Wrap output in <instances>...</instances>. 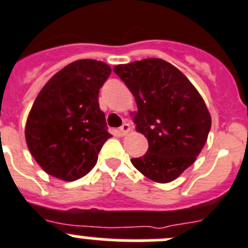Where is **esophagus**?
Here are the masks:
<instances>
[{"label": "esophagus", "instance_id": "esophagus-1", "mask_svg": "<svg viewBox=\"0 0 248 248\" xmlns=\"http://www.w3.org/2000/svg\"><path fill=\"white\" fill-rule=\"evenodd\" d=\"M129 129H131V127H129V124H122V126L119 128V133H120V135H121V136H124V135H127V133L129 132Z\"/></svg>", "mask_w": 248, "mask_h": 248}]
</instances>
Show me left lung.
Masks as SVG:
<instances>
[{
  "mask_svg": "<svg viewBox=\"0 0 248 248\" xmlns=\"http://www.w3.org/2000/svg\"><path fill=\"white\" fill-rule=\"evenodd\" d=\"M135 96L137 131L148 151L131 162L144 177L169 183L195 162L206 143L211 117L204 100L188 78L158 58L113 68Z\"/></svg>",
  "mask_w": 248,
  "mask_h": 248,
  "instance_id": "1",
  "label": "left lung"
}]
</instances>
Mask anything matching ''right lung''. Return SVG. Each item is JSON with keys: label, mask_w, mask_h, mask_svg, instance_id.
Returning a JSON list of instances; mask_svg holds the SVG:
<instances>
[{"label": "right lung", "mask_w": 248, "mask_h": 248, "mask_svg": "<svg viewBox=\"0 0 248 248\" xmlns=\"http://www.w3.org/2000/svg\"><path fill=\"white\" fill-rule=\"evenodd\" d=\"M110 74L102 62L77 60L38 93L27 120L26 142L49 175L73 182L95 167L111 137L99 105V91Z\"/></svg>", "instance_id": "obj_1"}]
</instances>
